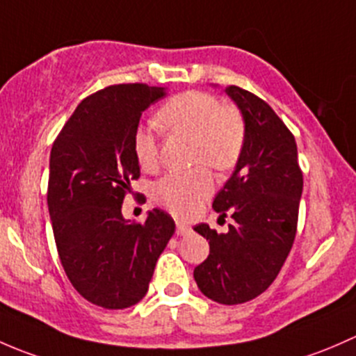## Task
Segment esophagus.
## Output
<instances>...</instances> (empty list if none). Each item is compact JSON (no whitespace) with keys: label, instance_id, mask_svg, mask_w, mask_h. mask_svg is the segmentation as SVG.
Returning a JSON list of instances; mask_svg holds the SVG:
<instances>
[{"label":"esophagus","instance_id":"obj_1","mask_svg":"<svg viewBox=\"0 0 356 356\" xmlns=\"http://www.w3.org/2000/svg\"><path fill=\"white\" fill-rule=\"evenodd\" d=\"M192 232V226L185 225V222H177V234L183 236V234H188Z\"/></svg>","mask_w":356,"mask_h":356}]
</instances>
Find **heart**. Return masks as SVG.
<instances>
[{
  "label": "heart",
  "instance_id": "1",
  "mask_svg": "<svg viewBox=\"0 0 356 356\" xmlns=\"http://www.w3.org/2000/svg\"><path fill=\"white\" fill-rule=\"evenodd\" d=\"M157 123L170 134L192 138L190 159L200 166L161 178L152 197L177 218H192L214 190V178L204 164L226 173L240 161L247 140L243 115L212 94L186 90L164 102L157 111ZM134 154L142 170L151 171L159 164V144L149 128L135 131Z\"/></svg>",
  "mask_w": 356,
  "mask_h": 356
}]
</instances>
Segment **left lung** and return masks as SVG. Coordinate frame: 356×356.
Here are the masks:
<instances>
[{
    "instance_id": "1",
    "label": "left lung",
    "mask_w": 356,
    "mask_h": 356,
    "mask_svg": "<svg viewBox=\"0 0 356 356\" xmlns=\"http://www.w3.org/2000/svg\"><path fill=\"white\" fill-rule=\"evenodd\" d=\"M247 124L245 149L232 178L216 195V212L234 225L218 233L209 225L195 232L209 240V255L193 270L207 298L238 305L266 291L286 260L298 225L303 173L296 142L264 99L236 86L226 87Z\"/></svg>"
}]
</instances>
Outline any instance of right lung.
<instances>
[{"instance_id": "right-lung-1", "label": "right lung", "mask_w": 356, "mask_h": 356, "mask_svg": "<svg viewBox=\"0 0 356 356\" xmlns=\"http://www.w3.org/2000/svg\"><path fill=\"white\" fill-rule=\"evenodd\" d=\"M164 87L120 83L83 99L51 149L47 207L70 283L102 309H127L145 296L161 252L175 233L168 212L145 222L122 214L130 181L140 178L134 135Z\"/></svg>"}]
</instances>
